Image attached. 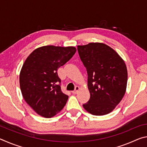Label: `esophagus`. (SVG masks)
Wrapping results in <instances>:
<instances>
[{
  "label": "esophagus",
  "instance_id": "esophagus-1",
  "mask_svg": "<svg viewBox=\"0 0 147 147\" xmlns=\"http://www.w3.org/2000/svg\"><path fill=\"white\" fill-rule=\"evenodd\" d=\"M80 90V88L78 86H76L75 87V89H74V91H72V93H73V94H76L77 93H78V91Z\"/></svg>",
  "mask_w": 147,
  "mask_h": 147
}]
</instances>
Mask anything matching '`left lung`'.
<instances>
[{"label": "left lung", "instance_id": "8db88e82", "mask_svg": "<svg viewBox=\"0 0 147 147\" xmlns=\"http://www.w3.org/2000/svg\"><path fill=\"white\" fill-rule=\"evenodd\" d=\"M77 49L86 68L90 93V98L83 107L92 115H106L115 109L125 94L128 80L126 64L106 44L90 43L78 45Z\"/></svg>", "mask_w": 147, "mask_h": 147}]
</instances>
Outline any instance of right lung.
<instances>
[{"label":"right lung","mask_w":147,"mask_h":147,"mask_svg":"<svg viewBox=\"0 0 147 147\" xmlns=\"http://www.w3.org/2000/svg\"><path fill=\"white\" fill-rule=\"evenodd\" d=\"M76 51L74 47L44 46L34 50L24 61L19 76L20 88L26 103L38 115L51 118L66 104L69 96L61 90L57 71Z\"/></svg>","instance_id":"obj_1"}]
</instances>
